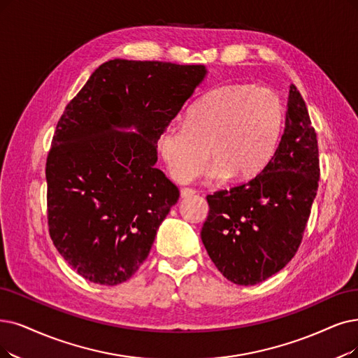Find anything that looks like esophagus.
Wrapping results in <instances>:
<instances>
[{"instance_id": "esophagus-1", "label": "esophagus", "mask_w": 358, "mask_h": 358, "mask_svg": "<svg viewBox=\"0 0 358 358\" xmlns=\"http://www.w3.org/2000/svg\"><path fill=\"white\" fill-rule=\"evenodd\" d=\"M192 195H195V189H192V188H182L180 189V196L182 198H188V196H192Z\"/></svg>"}]
</instances>
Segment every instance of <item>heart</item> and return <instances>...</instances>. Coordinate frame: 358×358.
<instances>
[{
	"instance_id": "obj_1",
	"label": "heart",
	"mask_w": 358,
	"mask_h": 358,
	"mask_svg": "<svg viewBox=\"0 0 358 358\" xmlns=\"http://www.w3.org/2000/svg\"><path fill=\"white\" fill-rule=\"evenodd\" d=\"M285 124V106L268 88L224 85L188 110L183 124H170L157 145L179 183H189L211 164L207 180L238 182L259 176L273 157Z\"/></svg>"
}]
</instances>
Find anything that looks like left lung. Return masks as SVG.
I'll return each mask as SVG.
<instances>
[{
  "instance_id": "8db88e82",
  "label": "left lung",
  "mask_w": 358,
  "mask_h": 358,
  "mask_svg": "<svg viewBox=\"0 0 358 358\" xmlns=\"http://www.w3.org/2000/svg\"><path fill=\"white\" fill-rule=\"evenodd\" d=\"M320 178L317 138L301 94L291 85L279 145L262 173L207 196L201 239L220 273L236 285L273 276L295 255Z\"/></svg>"
}]
</instances>
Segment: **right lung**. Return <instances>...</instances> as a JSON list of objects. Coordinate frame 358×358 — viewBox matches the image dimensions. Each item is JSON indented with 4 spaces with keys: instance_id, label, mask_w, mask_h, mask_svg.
Masks as SVG:
<instances>
[{
    "instance_id": "right-lung-1",
    "label": "right lung",
    "mask_w": 358,
    "mask_h": 358,
    "mask_svg": "<svg viewBox=\"0 0 358 358\" xmlns=\"http://www.w3.org/2000/svg\"><path fill=\"white\" fill-rule=\"evenodd\" d=\"M206 76L201 64L114 59L67 104L47 159L48 226L85 279L113 287L145 262L179 199L154 166L157 141Z\"/></svg>"
}]
</instances>
